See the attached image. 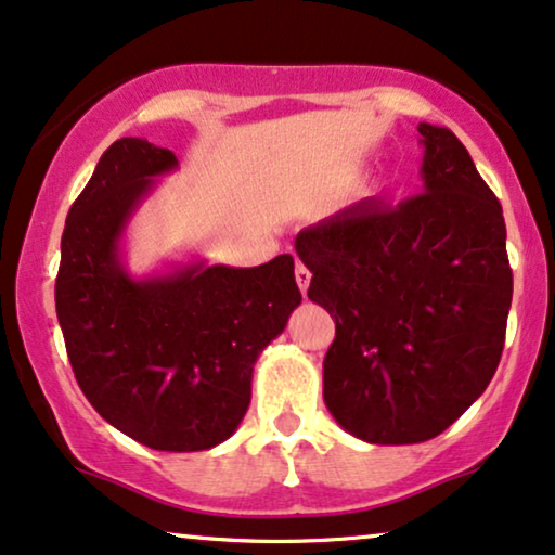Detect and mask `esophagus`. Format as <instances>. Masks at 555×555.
Wrapping results in <instances>:
<instances>
[{"label": "esophagus", "mask_w": 555, "mask_h": 555, "mask_svg": "<svg viewBox=\"0 0 555 555\" xmlns=\"http://www.w3.org/2000/svg\"><path fill=\"white\" fill-rule=\"evenodd\" d=\"M294 276H297V284H299L301 294H307L309 282H312V273H309V269L301 261H297V266H294Z\"/></svg>", "instance_id": "obj_1"}]
</instances>
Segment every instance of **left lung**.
<instances>
[{"mask_svg": "<svg viewBox=\"0 0 555 555\" xmlns=\"http://www.w3.org/2000/svg\"><path fill=\"white\" fill-rule=\"evenodd\" d=\"M424 192L299 231L307 297L335 317L324 403L367 444L439 437L498 371L513 271L500 201L444 127L418 124Z\"/></svg>", "mask_w": 555, "mask_h": 555, "instance_id": "1", "label": "left lung"}]
</instances>
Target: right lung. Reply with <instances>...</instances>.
Instances as JSON below:
<instances>
[{
    "label": "right lung",
    "instance_id": "right-lung-1",
    "mask_svg": "<svg viewBox=\"0 0 555 555\" xmlns=\"http://www.w3.org/2000/svg\"><path fill=\"white\" fill-rule=\"evenodd\" d=\"M175 169V152L146 139L103 152L65 220L55 309L78 386L111 426L159 452H203L246 416L258 354L301 294L289 254L131 276L124 231Z\"/></svg>",
    "mask_w": 555,
    "mask_h": 555
}]
</instances>
